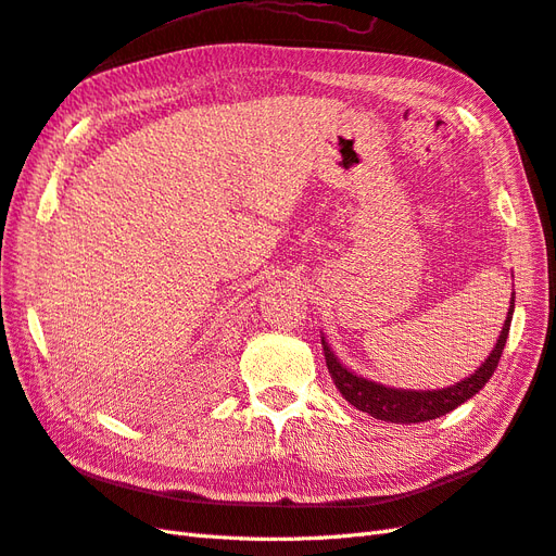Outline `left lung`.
<instances>
[{
    "label": "left lung",
    "instance_id": "1",
    "mask_svg": "<svg viewBox=\"0 0 556 556\" xmlns=\"http://www.w3.org/2000/svg\"><path fill=\"white\" fill-rule=\"evenodd\" d=\"M511 315H515V293H511L503 331L497 336L489 357L483 359V364L472 376H467L460 382H455V386L441 388V390H402V388L382 386V382L357 376L352 368L340 364V359L336 357L329 343H326L324 336H321V348H324L326 366H329V374L333 378V386L338 388L340 394L345 396V402H350L354 408H359L362 414L374 416L376 420L402 422V425L427 422V420L446 416L453 408H458L467 400H472V396L491 380L507 343Z\"/></svg>",
    "mask_w": 556,
    "mask_h": 556
}]
</instances>
